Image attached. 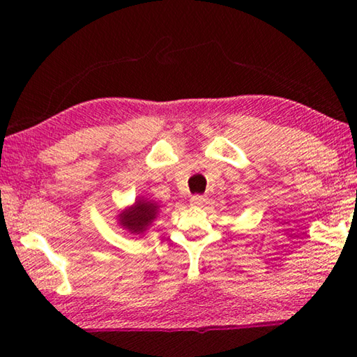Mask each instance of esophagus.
<instances>
[{
	"mask_svg": "<svg viewBox=\"0 0 357 357\" xmlns=\"http://www.w3.org/2000/svg\"><path fill=\"white\" fill-rule=\"evenodd\" d=\"M204 203H206V197H203V195H193L190 198L192 206H203Z\"/></svg>",
	"mask_w": 357,
	"mask_h": 357,
	"instance_id": "esophagus-1",
	"label": "esophagus"
}]
</instances>
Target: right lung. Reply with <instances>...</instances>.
<instances>
[{"instance_id":"1","label":"right lung","mask_w":357,"mask_h":357,"mask_svg":"<svg viewBox=\"0 0 357 357\" xmlns=\"http://www.w3.org/2000/svg\"><path fill=\"white\" fill-rule=\"evenodd\" d=\"M157 213H159V206L154 202L138 198L130 208L121 211L118 220L119 225L129 229L132 234H143L154 222Z\"/></svg>"}]
</instances>
